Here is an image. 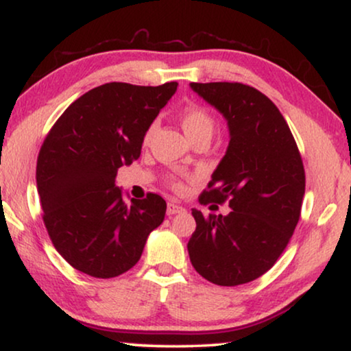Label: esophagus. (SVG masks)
Returning a JSON list of instances; mask_svg holds the SVG:
<instances>
[{"instance_id": "1", "label": "esophagus", "mask_w": 351, "mask_h": 351, "mask_svg": "<svg viewBox=\"0 0 351 351\" xmlns=\"http://www.w3.org/2000/svg\"><path fill=\"white\" fill-rule=\"evenodd\" d=\"M184 208H182V206H179V204H176V203H167V209H166V213H167V215H174V214H180V213H184Z\"/></svg>"}]
</instances>
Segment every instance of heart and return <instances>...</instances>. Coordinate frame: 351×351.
<instances>
[{"label":"heart","mask_w":351,"mask_h":351,"mask_svg":"<svg viewBox=\"0 0 351 351\" xmlns=\"http://www.w3.org/2000/svg\"><path fill=\"white\" fill-rule=\"evenodd\" d=\"M180 121H182V128H184V131L189 138L193 136H198V134H203V132H209V134L214 132L213 117H210L206 110L199 108V107L186 108L185 112L182 113ZM153 129H155V124H152V126L148 128L147 136H145L147 138L150 137ZM174 185L177 186V184H174Z\"/></svg>","instance_id":"1"}]
</instances>
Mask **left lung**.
Returning a JSON list of instances; mask_svg holds the SVG:
<instances>
[{
	"label": "left lung",
	"mask_w": 351,
	"mask_h": 351,
	"mask_svg": "<svg viewBox=\"0 0 351 351\" xmlns=\"http://www.w3.org/2000/svg\"><path fill=\"white\" fill-rule=\"evenodd\" d=\"M227 121L228 147L201 203L228 199L227 215L191 209V265L217 286H239L275 265L294 233L305 171L286 119L267 95L241 83H190Z\"/></svg>",
	"instance_id": "8db88e82"
}]
</instances>
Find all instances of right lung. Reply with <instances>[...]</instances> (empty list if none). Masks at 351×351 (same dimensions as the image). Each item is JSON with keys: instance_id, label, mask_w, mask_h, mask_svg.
<instances>
[{"instance_id": "obj_1", "label": "right lung", "mask_w": 351, "mask_h": 351, "mask_svg": "<svg viewBox=\"0 0 351 351\" xmlns=\"http://www.w3.org/2000/svg\"><path fill=\"white\" fill-rule=\"evenodd\" d=\"M177 86L102 84L76 99L47 134L36 162L43 220L76 270L94 278L128 271L165 220L160 195L126 201L114 179L141 156L148 128Z\"/></svg>"}]
</instances>
